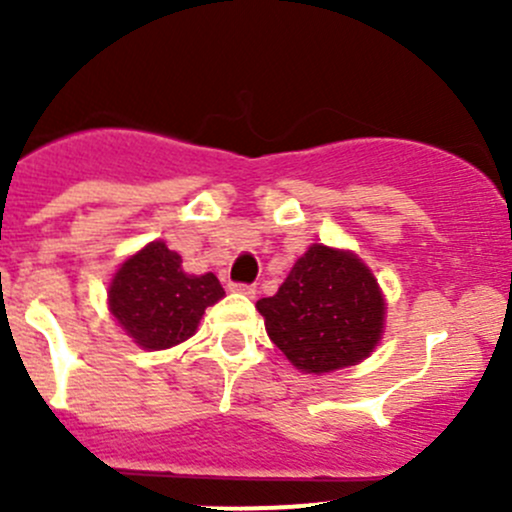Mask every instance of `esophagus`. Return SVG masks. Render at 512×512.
<instances>
[{"label": "esophagus", "mask_w": 512, "mask_h": 512, "mask_svg": "<svg viewBox=\"0 0 512 512\" xmlns=\"http://www.w3.org/2000/svg\"><path fill=\"white\" fill-rule=\"evenodd\" d=\"M230 289H232V292L247 294V297H255V294H257V287L255 285H245V282H230Z\"/></svg>", "instance_id": "obj_1"}]
</instances>
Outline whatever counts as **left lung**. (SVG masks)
Segmentation results:
<instances>
[{"mask_svg":"<svg viewBox=\"0 0 512 512\" xmlns=\"http://www.w3.org/2000/svg\"><path fill=\"white\" fill-rule=\"evenodd\" d=\"M257 309L277 349L307 374L366 359L384 329V297L369 267L332 247L312 245Z\"/></svg>","mask_w":512,"mask_h":512,"instance_id":"1","label":"left lung"}]
</instances>
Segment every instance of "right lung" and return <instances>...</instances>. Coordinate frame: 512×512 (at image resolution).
<instances>
[{"instance_id":"right-lung-1","label":"right lung","mask_w":512,"mask_h":512,"mask_svg":"<svg viewBox=\"0 0 512 512\" xmlns=\"http://www.w3.org/2000/svg\"><path fill=\"white\" fill-rule=\"evenodd\" d=\"M225 294L213 272L188 275L178 252L151 242L126 260L108 289V307L133 342L168 349L193 337L200 317Z\"/></svg>"}]
</instances>
